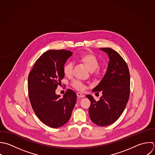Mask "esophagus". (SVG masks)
I'll list each match as a JSON object with an SVG mask.
<instances>
[{"label":"esophagus","instance_id":"esophagus-1","mask_svg":"<svg viewBox=\"0 0 155 155\" xmlns=\"http://www.w3.org/2000/svg\"><path fill=\"white\" fill-rule=\"evenodd\" d=\"M77 95L78 98H84V95L81 94V93H77Z\"/></svg>","mask_w":155,"mask_h":155}]
</instances>
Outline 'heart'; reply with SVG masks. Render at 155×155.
<instances>
[{
	"instance_id": "1",
	"label": "heart",
	"mask_w": 155,
	"mask_h": 155,
	"mask_svg": "<svg viewBox=\"0 0 155 155\" xmlns=\"http://www.w3.org/2000/svg\"><path fill=\"white\" fill-rule=\"evenodd\" d=\"M80 59L91 72L95 71L99 67V61L94 54H87L83 55ZM74 66V64L72 61H69L64 66L63 71L66 76L70 77L73 74ZM72 85L73 87L78 91H83L84 89V85L78 80H74L72 83Z\"/></svg>"
}]
</instances>
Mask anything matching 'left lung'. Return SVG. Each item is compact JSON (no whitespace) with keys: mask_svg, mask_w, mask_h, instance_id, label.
I'll list each match as a JSON object with an SVG mask.
<instances>
[{"mask_svg":"<svg viewBox=\"0 0 155 155\" xmlns=\"http://www.w3.org/2000/svg\"><path fill=\"white\" fill-rule=\"evenodd\" d=\"M109 58L106 72L92 89L102 96L95 101L91 95L89 114L92 121L100 126H107L115 123L124 112L130 95V74L127 63L115 50L109 48H100Z\"/></svg>","mask_w":155,"mask_h":155,"instance_id":"1","label":"left lung"}]
</instances>
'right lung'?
I'll use <instances>...</instances> for the list:
<instances>
[{
  "label": "right lung",
  "mask_w": 155,
  "mask_h": 155,
  "mask_svg": "<svg viewBox=\"0 0 155 155\" xmlns=\"http://www.w3.org/2000/svg\"><path fill=\"white\" fill-rule=\"evenodd\" d=\"M72 55L69 51L49 50L35 61L28 75V89L31 104L35 115L52 128L63 126L69 120L77 95L68 89L63 98L55 90L64 77V65Z\"/></svg>",
  "instance_id": "obj_1"
}]
</instances>
